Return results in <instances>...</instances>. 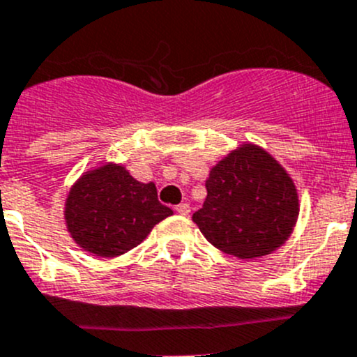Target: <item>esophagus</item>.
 <instances>
[{
  "mask_svg": "<svg viewBox=\"0 0 357 357\" xmlns=\"http://www.w3.org/2000/svg\"><path fill=\"white\" fill-rule=\"evenodd\" d=\"M176 212L181 215H188L190 214V205L188 204H179L176 205Z\"/></svg>",
  "mask_w": 357,
  "mask_h": 357,
  "instance_id": "esophagus-1",
  "label": "esophagus"
}]
</instances>
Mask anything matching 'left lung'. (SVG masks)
<instances>
[{
	"label": "left lung",
	"mask_w": 357,
	"mask_h": 357,
	"mask_svg": "<svg viewBox=\"0 0 357 357\" xmlns=\"http://www.w3.org/2000/svg\"><path fill=\"white\" fill-rule=\"evenodd\" d=\"M207 199L193 214L202 235L236 259L278 250L294 233L298 193L285 167L268 150L243 142L208 171Z\"/></svg>",
	"instance_id": "left-lung-1"
}]
</instances>
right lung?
I'll return each mask as SVG.
<instances>
[{
  "label": "right lung",
  "instance_id": "add662e5",
  "mask_svg": "<svg viewBox=\"0 0 357 357\" xmlns=\"http://www.w3.org/2000/svg\"><path fill=\"white\" fill-rule=\"evenodd\" d=\"M172 215L157 199L155 183H142L124 164L105 162L82 172L68 188L63 221L70 238L98 257H119Z\"/></svg>",
  "mask_w": 357,
  "mask_h": 357
}]
</instances>
